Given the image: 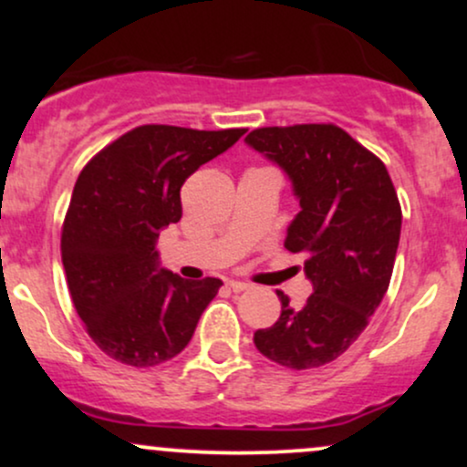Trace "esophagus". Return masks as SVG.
<instances>
[{
	"label": "esophagus",
	"mask_w": 467,
	"mask_h": 467,
	"mask_svg": "<svg viewBox=\"0 0 467 467\" xmlns=\"http://www.w3.org/2000/svg\"><path fill=\"white\" fill-rule=\"evenodd\" d=\"M228 287L233 289V292H245V289H250V283H245V281H228Z\"/></svg>",
	"instance_id": "esophagus-1"
}]
</instances>
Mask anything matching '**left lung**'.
Instances as JSON below:
<instances>
[{
  "label": "left lung",
  "mask_w": 467,
  "mask_h": 467,
  "mask_svg": "<svg viewBox=\"0 0 467 467\" xmlns=\"http://www.w3.org/2000/svg\"><path fill=\"white\" fill-rule=\"evenodd\" d=\"M245 144L292 182L298 215L285 248L303 252L314 294L254 331L256 349L281 367L314 368L345 353L387 294L400 245L401 208L382 160L336 125L264 127Z\"/></svg>",
  "instance_id": "left-lung-1"
}]
</instances>
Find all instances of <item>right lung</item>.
Returning <instances> with one entry per match:
<instances>
[{
  "mask_svg": "<svg viewBox=\"0 0 467 467\" xmlns=\"http://www.w3.org/2000/svg\"><path fill=\"white\" fill-rule=\"evenodd\" d=\"M244 133L142 125L80 171L63 222V267L89 337L114 360L155 367L191 342L222 281L173 275L155 245L160 230L180 222L186 178Z\"/></svg>",
  "mask_w": 467,
  "mask_h": 467,
  "instance_id": "obj_1",
  "label": "right lung"
}]
</instances>
